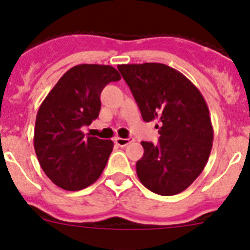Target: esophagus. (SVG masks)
Masks as SVG:
<instances>
[{"label":"esophagus","mask_w":250,"mask_h":250,"mask_svg":"<svg viewBox=\"0 0 250 250\" xmlns=\"http://www.w3.org/2000/svg\"><path fill=\"white\" fill-rule=\"evenodd\" d=\"M130 142H133V139L132 138H120V137L114 138V143H116L117 146H120V147H125L127 145H129Z\"/></svg>","instance_id":"1"}]
</instances>
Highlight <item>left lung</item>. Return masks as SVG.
<instances>
[{
  "label": "left lung",
  "instance_id": "obj_1",
  "mask_svg": "<svg viewBox=\"0 0 250 250\" xmlns=\"http://www.w3.org/2000/svg\"><path fill=\"white\" fill-rule=\"evenodd\" d=\"M145 122L157 121L159 142H141L139 181L161 195L187 189L203 172L212 150L213 127L199 89L186 76L163 63L120 64Z\"/></svg>",
  "mask_w": 250,
  "mask_h": 250
}]
</instances>
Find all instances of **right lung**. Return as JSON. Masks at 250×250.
Instances as JSON below:
<instances>
[{
  "mask_svg": "<svg viewBox=\"0 0 250 250\" xmlns=\"http://www.w3.org/2000/svg\"><path fill=\"white\" fill-rule=\"evenodd\" d=\"M116 68L104 64L72 67L51 89L37 112L35 125L36 156L56 186L81 190L100 178L113 142L84 136L101 111V92L120 81Z\"/></svg>",
  "mask_w": 250,
  "mask_h": 250,
  "instance_id": "obj_1",
  "label": "right lung"
}]
</instances>
